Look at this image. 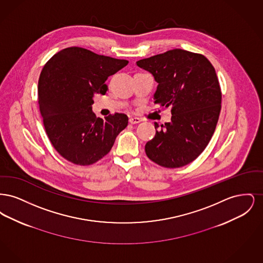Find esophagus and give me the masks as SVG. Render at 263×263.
<instances>
[{
    "label": "esophagus",
    "mask_w": 263,
    "mask_h": 263,
    "mask_svg": "<svg viewBox=\"0 0 263 263\" xmlns=\"http://www.w3.org/2000/svg\"><path fill=\"white\" fill-rule=\"evenodd\" d=\"M129 122L131 124H138V123L141 122V119L137 118V117H131V118H129Z\"/></svg>",
    "instance_id": "34e87169"
}]
</instances>
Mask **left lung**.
<instances>
[{"label": "left lung", "mask_w": 263, "mask_h": 263, "mask_svg": "<svg viewBox=\"0 0 263 263\" xmlns=\"http://www.w3.org/2000/svg\"><path fill=\"white\" fill-rule=\"evenodd\" d=\"M159 84L155 103L172 107L171 122H155L145 146L151 161L168 168L193 162L210 142L221 111L222 92L210 61L199 53L166 51L136 62Z\"/></svg>", "instance_id": "obj_1"}]
</instances>
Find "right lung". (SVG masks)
I'll return each instance as SVG.
<instances>
[{
  "label": "right lung",
  "mask_w": 263,
  "mask_h": 263,
  "mask_svg": "<svg viewBox=\"0 0 263 263\" xmlns=\"http://www.w3.org/2000/svg\"><path fill=\"white\" fill-rule=\"evenodd\" d=\"M127 64L74 46L44 65L38 81L39 110L52 146L65 160L79 165L97 163L128 125L124 113L102 119L91 111L93 96L105 95L107 78Z\"/></svg>",
  "instance_id": "add662e5"
}]
</instances>
